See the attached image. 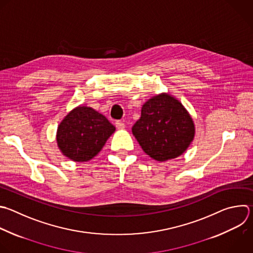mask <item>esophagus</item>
Returning a JSON list of instances; mask_svg holds the SVG:
<instances>
[{"label": "esophagus", "mask_w": 253, "mask_h": 253, "mask_svg": "<svg viewBox=\"0 0 253 253\" xmlns=\"http://www.w3.org/2000/svg\"><path fill=\"white\" fill-rule=\"evenodd\" d=\"M115 126H116V128L119 129V130L125 128V124H124L122 121H116V122H115Z\"/></svg>", "instance_id": "1"}]
</instances>
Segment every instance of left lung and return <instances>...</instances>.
<instances>
[{"label": "left lung", "mask_w": 253, "mask_h": 253, "mask_svg": "<svg viewBox=\"0 0 253 253\" xmlns=\"http://www.w3.org/2000/svg\"><path fill=\"white\" fill-rule=\"evenodd\" d=\"M132 133L147 155L163 162L188 149L195 136V125L179 100L163 93L144 103Z\"/></svg>", "instance_id": "1"}]
</instances>
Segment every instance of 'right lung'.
<instances>
[{"label":"right lung","instance_id":"add662e5","mask_svg":"<svg viewBox=\"0 0 253 253\" xmlns=\"http://www.w3.org/2000/svg\"><path fill=\"white\" fill-rule=\"evenodd\" d=\"M115 127L105 116L91 107L71 110L57 128V146L74 162H86L95 157L114 133Z\"/></svg>","mask_w":253,"mask_h":253}]
</instances>
